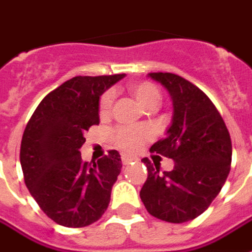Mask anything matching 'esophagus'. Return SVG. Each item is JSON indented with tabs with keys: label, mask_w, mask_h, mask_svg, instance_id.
<instances>
[{
	"label": "esophagus",
	"mask_w": 252,
	"mask_h": 252,
	"mask_svg": "<svg viewBox=\"0 0 252 252\" xmlns=\"http://www.w3.org/2000/svg\"><path fill=\"white\" fill-rule=\"evenodd\" d=\"M133 161H136V157L126 156V154H123V156H121V162L124 163V165H128V163L133 162Z\"/></svg>",
	"instance_id": "1"
}]
</instances>
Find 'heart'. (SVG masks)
Segmentation results:
<instances>
[{
    "mask_svg": "<svg viewBox=\"0 0 252 252\" xmlns=\"http://www.w3.org/2000/svg\"><path fill=\"white\" fill-rule=\"evenodd\" d=\"M131 93L138 99V102L147 109H156L161 103V93L150 82H140L131 86ZM114 94L113 91L103 93L99 99V113L106 116L112 109ZM114 144L124 151H136L147 140L153 138V131L147 126H119L113 131Z\"/></svg>",
    "mask_w": 252,
    "mask_h": 252,
    "instance_id": "1",
    "label": "heart"
}]
</instances>
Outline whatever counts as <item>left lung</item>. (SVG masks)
<instances>
[{"label": "left lung", "mask_w": 252, "mask_h": 252, "mask_svg": "<svg viewBox=\"0 0 252 252\" xmlns=\"http://www.w3.org/2000/svg\"><path fill=\"white\" fill-rule=\"evenodd\" d=\"M149 76L168 90L173 102L166 138L150 151L172 158L175 168L161 173L143 158L149 176L140 199L153 217L181 224L200 216L221 191L230 170L232 142L221 114L202 90L175 73Z\"/></svg>", "instance_id": "obj_1"}]
</instances>
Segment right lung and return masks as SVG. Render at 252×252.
<instances>
[{"instance_id": "obj_1", "label": "right lung", "mask_w": 252, "mask_h": 252, "mask_svg": "<svg viewBox=\"0 0 252 252\" xmlns=\"http://www.w3.org/2000/svg\"><path fill=\"white\" fill-rule=\"evenodd\" d=\"M124 73L75 76L49 93L27 123L20 147L24 183L42 212L68 228L93 224L106 212L121 172L119 151L84 162V133L99 124V96Z\"/></svg>"}]
</instances>
